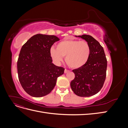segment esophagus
I'll list each match as a JSON object with an SVG mask.
<instances>
[{
    "label": "esophagus",
    "mask_w": 128,
    "mask_h": 128,
    "mask_svg": "<svg viewBox=\"0 0 128 128\" xmlns=\"http://www.w3.org/2000/svg\"><path fill=\"white\" fill-rule=\"evenodd\" d=\"M68 72H69V70H68V69H64V73H65V74L67 73Z\"/></svg>",
    "instance_id": "esophagus-1"
}]
</instances>
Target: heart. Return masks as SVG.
Instances as JSON below:
<instances>
[{
    "mask_svg": "<svg viewBox=\"0 0 128 128\" xmlns=\"http://www.w3.org/2000/svg\"><path fill=\"white\" fill-rule=\"evenodd\" d=\"M91 48L85 40H64L56 45V49L51 48L50 56L56 63L59 64L65 56V61L72 68H78L86 64L90 57Z\"/></svg>",
    "mask_w": 128,
    "mask_h": 128,
    "instance_id": "1",
    "label": "heart"
}]
</instances>
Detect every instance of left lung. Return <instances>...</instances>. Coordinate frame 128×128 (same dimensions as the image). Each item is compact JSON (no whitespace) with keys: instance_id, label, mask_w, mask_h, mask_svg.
Returning a JSON list of instances; mask_svg holds the SVG:
<instances>
[{"instance_id":"left-lung-1","label":"left lung","mask_w":128,"mask_h":128,"mask_svg":"<svg viewBox=\"0 0 128 128\" xmlns=\"http://www.w3.org/2000/svg\"><path fill=\"white\" fill-rule=\"evenodd\" d=\"M86 40L91 48L87 62L83 66L72 70L75 78L70 82L72 90L80 96H94L101 90L106 77L107 61L103 48L91 36H76Z\"/></svg>"}]
</instances>
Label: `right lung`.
Segmentation results:
<instances>
[{
	"label": "right lung",
	"instance_id": "obj_1",
	"mask_svg": "<svg viewBox=\"0 0 128 128\" xmlns=\"http://www.w3.org/2000/svg\"><path fill=\"white\" fill-rule=\"evenodd\" d=\"M59 38L54 35L37 34L22 46L17 62L18 74L22 87L34 97L49 94L57 78L64 69L52 63L50 49Z\"/></svg>",
	"mask_w": 128,
	"mask_h": 128
}]
</instances>
